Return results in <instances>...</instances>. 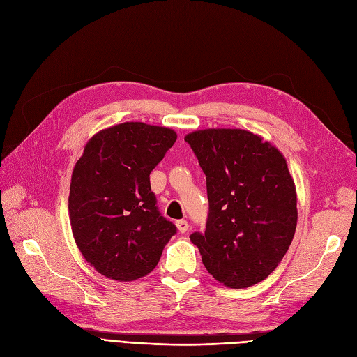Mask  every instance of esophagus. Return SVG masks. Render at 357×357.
<instances>
[{
    "label": "esophagus",
    "mask_w": 357,
    "mask_h": 357,
    "mask_svg": "<svg viewBox=\"0 0 357 357\" xmlns=\"http://www.w3.org/2000/svg\"><path fill=\"white\" fill-rule=\"evenodd\" d=\"M176 225H177V229H178V233H186V231L189 229V224H188V220H185V219H180V220H177L176 222Z\"/></svg>",
    "instance_id": "1"
}]
</instances>
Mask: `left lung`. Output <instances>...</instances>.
Listing matches in <instances>:
<instances>
[{
	"label": "left lung",
	"instance_id": "obj_1",
	"mask_svg": "<svg viewBox=\"0 0 357 357\" xmlns=\"http://www.w3.org/2000/svg\"><path fill=\"white\" fill-rule=\"evenodd\" d=\"M185 141L207 180L204 234L194 233L202 264L229 288L261 282L282 261L297 225V194L284 155L243 129H202Z\"/></svg>",
	"mask_w": 357,
	"mask_h": 357
}]
</instances>
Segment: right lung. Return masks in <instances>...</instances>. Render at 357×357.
Listing matches in <instances>:
<instances>
[{
  "label": "right lung",
  "mask_w": 357,
  "mask_h": 357,
  "mask_svg": "<svg viewBox=\"0 0 357 357\" xmlns=\"http://www.w3.org/2000/svg\"><path fill=\"white\" fill-rule=\"evenodd\" d=\"M177 139L169 128L126 121L98 132L72 172L69 218L86 263L114 281L149 275L176 234L150 188V172Z\"/></svg>",
  "instance_id": "add662e5"
}]
</instances>
